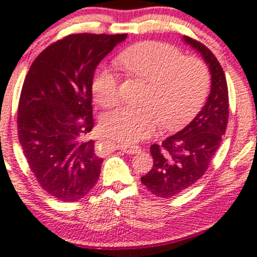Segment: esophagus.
<instances>
[{
  "label": "esophagus",
  "instance_id": "esophagus-1",
  "mask_svg": "<svg viewBox=\"0 0 257 257\" xmlns=\"http://www.w3.org/2000/svg\"><path fill=\"white\" fill-rule=\"evenodd\" d=\"M119 149L123 153L129 154V155H134V154H138L140 151V148L137 147V145H120Z\"/></svg>",
  "mask_w": 257,
  "mask_h": 257
}]
</instances>
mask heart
<instances>
[{"instance_id": "1", "label": "heart", "mask_w": 257, "mask_h": 257, "mask_svg": "<svg viewBox=\"0 0 257 257\" xmlns=\"http://www.w3.org/2000/svg\"><path fill=\"white\" fill-rule=\"evenodd\" d=\"M117 64L132 76L148 81L145 106H120L104 114L102 128L112 139L132 145L150 137L159 123L178 129L199 112L208 96L210 75L202 60L183 56L177 48L160 42H142L125 49ZM93 98L110 107L118 99L113 71L99 70L92 81Z\"/></svg>"}]
</instances>
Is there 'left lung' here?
Here are the masks:
<instances>
[{"mask_svg": "<svg viewBox=\"0 0 257 257\" xmlns=\"http://www.w3.org/2000/svg\"><path fill=\"white\" fill-rule=\"evenodd\" d=\"M182 39L201 54L209 67L212 83L206 104L194 119L161 145L150 147L154 165L142 182L160 198L176 196L203 176L219 149L229 118L228 86L219 61L202 43L186 36Z\"/></svg>", "mask_w": 257, "mask_h": 257, "instance_id": "left-lung-1", "label": "left lung"}]
</instances>
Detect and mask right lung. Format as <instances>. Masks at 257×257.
<instances>
[{
    "instance_id": "add662e5",
    "label": "right lung",
    "mask_w": 257,
    "mask_h": 257,
    "mask_svg": "<svg viewBox=\"0 0 257 257\" xmlns=\"http://www.w3.org/2000/svg\"><path fill=\"white\" fill-rule=\"evenodd\" d=\"M126 34H71L32 64L18 104V139L45 192L63 202L90 193L103 159L94 151L92 81L97 65Z\"/></svg>"
}]
</instances>
